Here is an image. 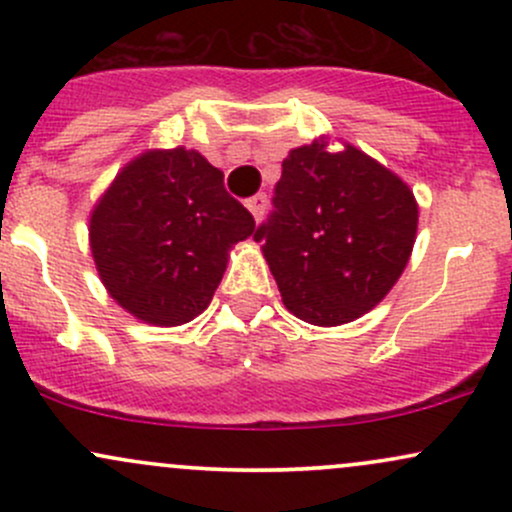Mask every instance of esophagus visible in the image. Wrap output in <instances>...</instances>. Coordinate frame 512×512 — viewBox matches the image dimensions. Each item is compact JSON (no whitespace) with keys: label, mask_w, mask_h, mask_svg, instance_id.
Returning a JSON list of instances; mask_svg holds the SVG:
<instances>
[{"label":"esophagus","mask_w":512,"mask_h":512,"mask_svg":"<svg viewBox=\"0 0 512 512\" xmlns=\"http://www.w3.org/2000/svg\"><path fill=\"white\" fill-rule=\"evenodd\" d=\"M248 209H250V214L255 216V221H262V216H264V211H267V195H255L248 202Z\"/></svg>","instance_id":"esophagus-1"}]
</instances>
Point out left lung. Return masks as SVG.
<instances>
[{"label":"left lung","instance_id":"obj_1","mask_svg":"<svg viewBox=\"0 0 512 512\" xmlns=\"http://www.w3.org/2000/svg\"><path fill=\"white\" fill-rule=\"evenodd\" d=\"M274 211L255 231L284 305L317 327L373 310L407 267L416 240L414 192L356 146L327 139L281 163Z\"/></svg>","mask_w":512,"mask_h":512}]
</instances>
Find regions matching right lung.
Masks as SVG:
<instances>
[{"mask_svg": "<svg viewBox=\"0 0 512 512\" xmlns=\"http://www.w3.org/2000/svg\"><path fill=\"white\" fill-rule=\"evenodd\" d=\"M255 219L195 149H154L129 161L91 211L88 240L103 286L127 313L185 325L214 298L228 250Z\"/></svg>", "mask_w": 512, "mask_h": 512, "instance_id": "right-lung-1", "label": "right lung"}]
</instances>
